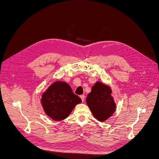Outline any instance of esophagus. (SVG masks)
Returning <instances> with one entry per match:
<instances>
[{
	"instance_id": "obj_1",
	"label": "esophagus",
	"mask_w": 159,
	"mask_h": 159,
	"mask_svg": "<svg viewBox=\"0 0 159 159\" xmlns=\"http://www.w3.org/2000/svg\"><path fill=\"white\" fill-rule=\"evenodd\" d=\"M80 98L82 99V102H84V99H85V97H84V95H80Z\"/></svg>"
}]
</instances>
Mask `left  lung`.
<instances>
[{
    "instance_id": "left-lung-1",
    "label": "left lung",
    "mask_w": 159,
    "mask_h": 159,
    "mask_svg": "<svg viewBox=\"0 0 159 159\" xmlns=\"http://www.w3.org/2000/svg\"><path fill=\"white\" fill-rule=\"evenodd\" d=\"M111 93L110 86L97 81L88 95L86 103L94 117L100 122L106 121L116 110V103Z\"/></svg>"
}]
</instances>
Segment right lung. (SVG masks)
Returning a JSON list of instances; mask_svg holds the SVG:
<instances>
[{"instance_id": "obj_1", "label": "right lung", "mask_w": 159, "mask_h": 159, "mask_svg": "<svg viewBox=\"0 0 159 159\" xmlns=\"http://www.w3.org/2000/svg\"><path fill=\"white\" fill-rule=\"evenodd\" d=\"M82 102L75 95L70 86L63 81H56L42 95L40 103L46 115L55 121L64 120L75 106Z\"/></svg>"}]
</instances>
